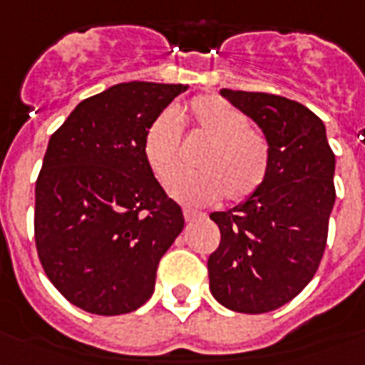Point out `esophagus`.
Wrapping results in <instances>:
<instances>
[{
    "instance_id": "esophagus-1",
    "label": "esophagus",
    "mask_w": 365,
    "mask_h": 365,
    "mask_svg": "<svg viewBox=\"0 0 365 365\" xmlns=\"http://www.w3.org/2000/svg\"><path fill=\"white\" fill-rule=\"evenodd\" d=\"M197 216H200V212L193 210V208H183V217L187 220V222H191V220H195Z\"/></svg>"
}]
</instances>
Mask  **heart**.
<instances>
[{
  "instance_id": "b5f03b06",
  "label": "heart",
  "mask_w": 365,
  "mask_h": 365,
  "mask_svg": "<svg viewBox=\"0 0 365 365\" xmlns=\"http://www.w3.org/2000/svg\"><path fill=\"white\" fill-rule=\"evenodd\" d=\"M189 119L197 136L210 142L199 160V174H183L170 183V195L187 205H212L225 195L242 202L261 187L271 165V143L246 113L212 94L195 96ZM143 157L160 183L180 170L182 126L172 111L155 117L143 134Z\"/></svg>"
}]
</instances>
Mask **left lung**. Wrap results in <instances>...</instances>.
Returning a JSON list of instances; mask_svg holds the SVG:
<instances>
[{
  "mask_svg": "<svg viewBox=\"0 0 365 365\" xmlns=\"http://www.w3.org/2000/svg\"><path fill=\"white\" fill-rule=\"evenodd\" d=\"M271 143L265 182L246 202L212 212L222 240L208 257L210 292L244 314L274 311L311 282L328 240L335 155L324 123L277 94L222 88Z\"/></svg>",
  "mask_w": 365,
  "mask_h": 365,
  "instance_id": "8db88e82",
  "label": "left lung"
}]
</instances>
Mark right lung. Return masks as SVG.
Here are the masks:
<instances>
[{
    "instance_id": "obj_1",
    "label": "right lung",
    "mask_w": 365,
    "mask_h": 365,
    "mask_svg": "<svg viewBox=\"0 0 365 365\" xmlns=\"http://www.w3.org/2000/svg\"><path fill=\"white\" fill-rule=\"evenodd\" d=\"M185 85L130 81L83 100L48 140L34 235L45 274L83 311L115 317L151 297L183 229L143 157V134Z\"/></svg>"
}]
</instances>
